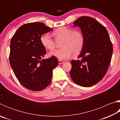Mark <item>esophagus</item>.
Instances as JSON below:
<instances>
[{"label":"esophagus","mask_w":120,"mask_h":120,"mask_svg":"<svg viewBox=\"0 0 120 120\" xmlns=\"http://www.w3.org/2000/svg\"><path fill=\"white\" fill-rule=\"evenodd\" d=\"M58 63H59V64H64V61L61 60H58Z\"/></svg>","instance_id":"1"}]
</instances>
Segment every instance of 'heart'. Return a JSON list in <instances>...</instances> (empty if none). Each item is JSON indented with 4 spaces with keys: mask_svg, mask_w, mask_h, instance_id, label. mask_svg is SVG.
Instances as JSON below:
<instances>
[{
    "mask_svg": "<svg viewBox=\"0 0 120 120\" xmlns=\"http://www.w3.org/2000/svg\"><path fill=\"white\" fill-rule=\"evenodd\" d=\"M54 40H53L48 34H43L40 38L42 45L45 49L52 51L56 46V43L61 42L60 46L62 49L50 52L51 56L59 60H65L71 55L76 56L82 50L85 43L84 36L82 32L73 31L66 27H60L52 33Z\"/></svg>",
    "mask_w": 120,
    "mask_h": 120,
    "instance_id": "heart-1",
    "label": "heart"
}]
</instances>
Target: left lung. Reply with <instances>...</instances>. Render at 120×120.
Here are the masks:
<instances>
[{
  "label": "left lung",
  "instance_id": "left-lung-1",
  "mask_svg": "<svg viewBox=\"0 0 120 120\" xmlns=\"http://www.w3.org/2000/svg\"><path fill=\"white\" fill-rule=\"evenodd\" d=\"M84 36V47L78 58L71 60L70 75L75 84L91 87L102 79L110 64L113 46L108 32L94 18L82 16L74 22Z\"/></svg>",
  "mask_w": 120,
  "mask_h": 120
}]
</instances>
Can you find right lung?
<instances>
[{
  "label": "right lung",
  "instance_id": "add662e5",
  "mask_svg": "<svg viewBox=\"0 0 120 120\" xmlns=\"http://www.w3.org/2000/svg\"><path fill=\"white\" fill-rule=\"evenodd\" d=\"M52 29L41 22L25 24L17 30L11 41V67L21 84L31 90L40 91L48 87L53 70L58 65L54 56L42 59L46 50L41 43V36Z\"/></svg>",
  "mask_w": 120,
  "mask_h": 120
}]
</instances>
